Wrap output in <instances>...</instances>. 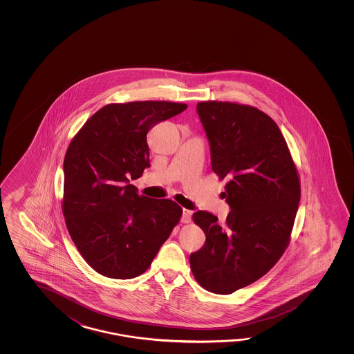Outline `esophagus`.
Masks as SVG:
<instances>
[{"mask_svg": "<svg viewBox=\"0 0 354 354\" xmlns=\"http://www.w3.org/2000/svg\"><path fill=\"white\" fill-rule=\"evenodd\" d=\"M191 216H192V211L187 210V209H183V210H182V218H180V221L187 224V223L191 221Z\"/></svg>", "mask_w": 354, "mask_h": 354, "instance_id": "1", "label": "esophagus"}]
</instances>
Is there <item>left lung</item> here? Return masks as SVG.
I'll return each instance as SVG.
<instances>
[{"mask_svg": "<svg viewBox=\"0 0 354 354\" xmlns=\"http://www.w3.org/2000/svg\"><path fill=\"white\" fill-rule=\"evenodd\" d=\"M197 113L210 144L211 167L230 207L225 224L207 211L192 218L206 235L189 256L196 281L214 294H233L277 263L300 203V180L286 140L268 115L252 106L206 101Z\"/></svg>", "mask_w": 354, "mask_h": 354, "instance_id": "8db88e82", "label": "left lung"}]
</instances>
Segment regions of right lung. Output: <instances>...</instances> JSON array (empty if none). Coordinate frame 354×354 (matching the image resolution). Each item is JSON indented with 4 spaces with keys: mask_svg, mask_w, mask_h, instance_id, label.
Segmentation results:
<instances>
[{
    "mask_svg": "<svg viewBox=\"0 0 354 354\" xmlns=\"http://www.w3.org/2000/svg\"><path fill=\"white\" fill-rule=\"evenodd\" d=\"M186 109L167 101L110 104L69 144L63 214L78 252L100 274L116 279L142 274L178 224L177 203L139 195L130 178L142 177L151 166L148 131Z\"/></svg>",
    "mask_w": 354,
    "mask_h": 354,
    "instance_id": "1",
    "label": "right lung"
}]
</instances>
